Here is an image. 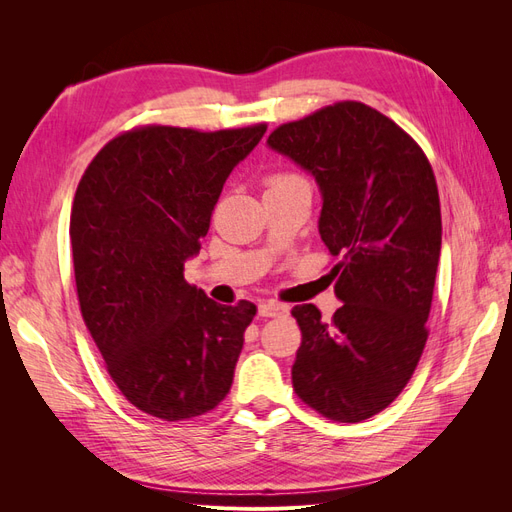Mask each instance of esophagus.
<instances>
[{"mask_svg": "<svg viewBox=\"0 0 512 512\" xmlns=\"http://www.w3.org/2000/svg\"><path fill=\"white\" fill-rule=\"evenodd\" d=\"M288 305L280 303V301H262L258 305V314L265 316V318H275V316H286L288 314Z\"/></svg>", "mask_w": 512, "mask_h": 512, "instance_id": "34e87169", "label": "esophagus"}]
</instances>
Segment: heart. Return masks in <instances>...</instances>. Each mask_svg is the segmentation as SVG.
<instances>
[{
    "label": "heart",
    "instance_id": "obj_1",
    "mask_svg": "<svg viewBox=\"0 0 512 512\" xmlns=\"http://www.w3.org/2000/svg\"><path fill=\"white\" fill-rule=\"evenodd\" d=\"M294 177H297V175H292V173H277V175L269 177V188H271V185L284 183V181H288V179H294Z\"/></svg>",
    "mask_w": 512,
    "mask_h": 512
}]
</instances>
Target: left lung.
Masks as SVG:
<instances>
[{"instance_id": "8db88e82", "label": "left lung", "mask_w": 512, "mask_h": 512, "mask_svg": "<svg viewBox=\"0 0 512 512\" xmlns=\"http://www.w3.org/2000/svg\"><path fill=\"white\" fill-rule=\"evenodd\" d=\"M269 147L312 173L318 230L344 305L324 322L294 305L301 346L294 393L318 414L361 423L406 389L427 342L442 245L438 183L425 151L393 119L344 100L282 123Z\"/></svg>"}]
</instances>
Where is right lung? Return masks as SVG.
<instances>
[{"label": "right lung", "mask_w": 512, "mask_h": 512, "mask_svg": "<svg viewBox=\"0 0 512 512\" xmlns=\"http://www.w3.org/2000/svg\"><path fill=\"white\" fill-rule=\"evenodd\" d=\"M267 123L218 132L151 126L108 141L74 194L70 243L87 329L121 395L162 421L220 406L256 305L185 282L224 181Z\"/></svg>", "instance_id": "add662e5"}]
</instances>
